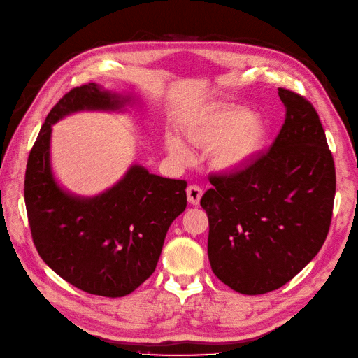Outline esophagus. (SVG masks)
I'll use <instances>...</instances> for the list:
<instances>
[{"label":"esophagus","instance_id":"34e87169","mask_svg":"<svg viewBox=\"0 0 358 358\" xmlns=\"http://www.w3.org/2000/svg\"><path fill=\"white\" fill-rule=\"evenodd\" d=\"M187 196L191 204H199L203 196V189L200 185H197V183H191V185L187 188Z\"/></svg>","mask_w":358,"mask_h":358}]
</instances>
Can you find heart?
Masks as SVG:
<instances>
[{
    "instance_id": "1",
    "label": "heart",
    "mask_w": 358,
    "mask_h": 358,
    "mask_svg": "<svg viewBox=\"0 0 358 358\" xmlns=\"http://www.w3.org/2000/svg\"><path fill=\"white\" fill-rule=\"evenodd\" d=\"M187 137L192 145L215 148L213 159L221 169H237L251 159L262 146L263 127L254 116L241 109H225L210 117L204 125L189 129ZM171 155L188 159L191 152L185 143L176 137L167 138Z\"/></svg>"
}]
</instances>
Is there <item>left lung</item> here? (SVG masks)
I'll use <instances>...</instances> for the list:
<instances>
[{
    "label": "left lung",
    "instance_id": "left-lung-1",
    "mask_svg": "<svg viewBox=\"0 0 358 358\" xmlns=\"http://www.w3.org/2000/svg\"><path fill=\"white\" fill-rule=\"evenodd\" d=\"M278 94L285 121L272 148L242 170L210 175L200 200L213 273L248 296L289 282L318 254L333 215L334 161L320 116L303 95Z\"/></svg>",
    "mask_w": 358,
    "mask_h": 358
}]
</instances>
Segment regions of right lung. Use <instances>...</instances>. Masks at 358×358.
Returning a JSON list of instances; mask_svg holds the SVG:
<instances>
[{"label": "right lung", "mask_w": 358, "mask_h": 358, "mask_svg": "<svg viewBox=\"0 0 358 358\" xmlns=\"http://www.w3.org/2000/svg\"><path fill=\"white\" fill-rule=\"evenodd\" d=\"M122 104L92 82L70 90L49 112L25 171V206L38 255L69 284L104 297L127 296L154 273L169 227L187 208V180L150 175L140 166L94 199L73 197L53 180L52 124L71 112Z\"/></svg>", "instance_id": "add662e5"}]
</instances>
